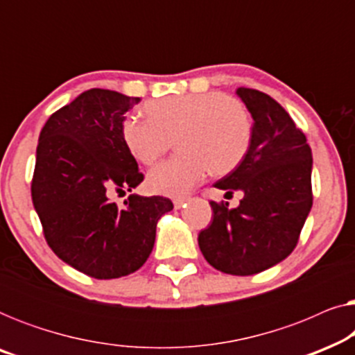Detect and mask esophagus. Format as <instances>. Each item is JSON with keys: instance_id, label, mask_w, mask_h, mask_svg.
Here are the masks:
<instances>
[{"instance_id": "1", "label": "esophagus", "mask_w": 355, "mask_h": 355, "mask_svg": "<svg viewBox=\"0 0 355 355\" xmlns=\"http://www.w3.org/2000/svg\"><path fill=\"white\" fill-rule=\"evenodd\" d=\"M186 202H187V198H176V200H174V208L179 210V208L186 207Z\"/></svg>"}]
</instances>
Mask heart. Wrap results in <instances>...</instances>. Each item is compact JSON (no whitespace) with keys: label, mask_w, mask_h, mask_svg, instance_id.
<instances>
[{"label":"heart","mask_w":355,"mask_h":355,"mask_svg":"<svg viewBox=\"0 0 355 355\" xmlns=\"http://www.w3.org/2000/svg\"><path fill=\"white\" fill-rule=\"evenodd\" d=\"M147 119L129 116L121 124L128 152L152 164L176 137L179 155L159 163L147 176L153 193L184 197L213 174H226L244 159L252 140V119L239 100L223 92L171 95L144 105Z\"/></svg>","instance_id":"obj_1"}]
</instances>
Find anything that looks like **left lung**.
<instances>
[{"mask_svg":"<svg viewBox=\"0 0 355 355\" xmlns=\"http://www.w3.org/2000/svg\"><path fill=\"white\" fill-rule=\"evenodd\" d=\"M254 119L245 157L215 187L244 193L239 207L210 202L211 225L198 247L213 268L249 276L294 250L312 208V150L283 106L263 92L236 90Z\"/></svg>","mask_w":355,"mask_h":355,"instance_id":"8db88e82","label":"left lung"}]
</instances>
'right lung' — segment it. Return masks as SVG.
<instances>
[{"mask_svg":"<svg viewBox=\"0 0 355 355\" xmlns=\"http://www.w3.org/2000/svg\"><path fill=\"white\" fill-rule=\"evenodd\" d=\"M140 101L114 90L90 89L48 118L38 137L32 202L51 250L96 279L137 271L152 254L157 223L169 198L111 193L144 181L124 147L121 124Z\"/></svg>","mask_w":355,"mask_h":355,"instance_id":"add662e5","label":"right lung"}]
</instances>
